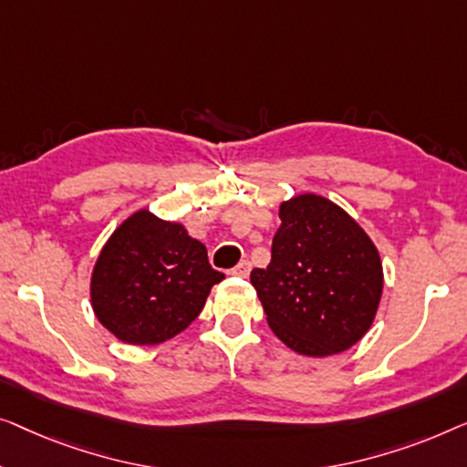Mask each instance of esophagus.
<instances>
[{"instance_id": "obj_1", "label": "esophagus", "mask_w": 467, "mask_h": 467, "mask_svg": "<svg viewBox=\"0 0 467 467\" xmlns=\"http://www.w3.org/2000/svg\"><path fill=\"white\" fill-rule=\"evenodd\" d=\"M249 271H252V265H249V260H243V262H239V265L233 268L231 273L236 275V277H247Z\"/></svg>"}]
</instances>
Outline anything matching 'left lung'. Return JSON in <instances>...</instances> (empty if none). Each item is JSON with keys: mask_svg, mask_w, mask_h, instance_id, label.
Returning a JSON list of instances; mask_svg holds the SVG:
<instances>
[{"mask_svg": "<svg viewBox=\"0 0 467 467\" xmlns=\"http://www.w3.org/2000/svg\"><path fill=\"white\" fill-rule=\"evenodd\" d=\"M279 218L271 265L249 277L268 326L302 356L349 349L372 326L383 292L377 247L324 196H294L281 202Z\"/></svg>", "mask_w": 467, "mask_h": 467, "instance_id": "obj_1", "label": "left lung"}]
</instances>
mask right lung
Here are the masks:
<instances>
[{
  "label": "right lung",
  "instance_id": "add662e5",
  "mask_svg": "<svg viewBox=\"0 0 467 467\" xmlns=\"http://www.w3.org/2000/svg\"><path fill=\"white\" fill-rule=\"evenodd\" d=\"M222 279L201 241L141 209L101 249L90 300L97 319L122 343L159 345L199 317Z\"/></svg>",
  "mask_w": 467,
  "mask_h": 467
}]
</instances>
